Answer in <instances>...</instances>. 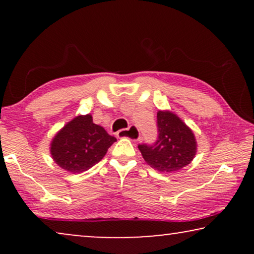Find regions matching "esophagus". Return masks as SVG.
I'll list each match as a JSON object with an SVG mask.
<instances>
[{
    "instance_id": "34e87169",
    "label": "esophagus",
    "mask_w": 254,
    "mask_h": 254,
    "mask_svg": "<svg viewBox=\"0 0 254 254\" xmlns=\"http://www.w3.org/2000/svg\"><path fill=\"white\" fill-rule=\"evenodd\" d=\"M117 136L119 138H129L131 141H137L140 138V131L135 126H130L126 129H121L117 133Z\"/></svg>"
}]
</instances>
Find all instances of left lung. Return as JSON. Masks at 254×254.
I'll return each instance as SVG.
<instances>
[{"mask_svg":"<svg viewBox=\"0 0 254 254\" xmlns=\"http://www.w3.org/2000/svg\"><path fill=\"white\" fill-rule=\"evenodd\" d=\"M158 140L155 144H140L145 163L159 172H177L192 163L197 151L193 130L169 110L157 112Z\"/></svg>","mask_w":254,"mask_h":254,"instance_id":"8db88e82","label":"left lung"}]
</instances>
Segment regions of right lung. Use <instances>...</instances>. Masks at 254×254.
<instances>
[{
  "label": "right lung",
  "instance_id": "1",
  "mask_svg": "<svg viewBox=\"0 0 254 254\" xmlns=\"http://www.w3.org/2000/svg\"><path fill=\"white\" fill-rule=\"evenodd\" d=\"M117 138L93 124L91 114L77 116L64 125L52 138L50 152L61 169L82 173L102 161Z\"/></svg>",
  "mask_w": 254,
  "mask_h": 254
}]
</instances>
